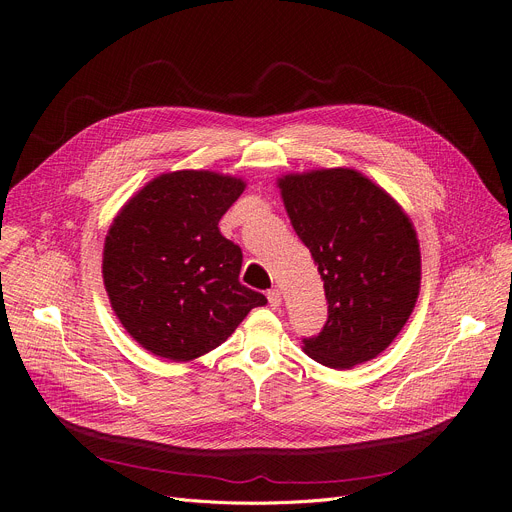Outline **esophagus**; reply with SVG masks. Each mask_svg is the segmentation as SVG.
I'll use <instances>...</instances> for the list:
<instances>
[{"instance_id":"esophagus-1","label":"esophagus","mask_w":512,"mask_h":512,"mask_svg":"<svg viewBox=\"0 0 512 512\" xmlns=\"http://www.w3.org/2000/svg\"><path fill=\"white\" fill-rule=\"evenodd\" d=\"M267 301H270V307L272 309H278L282 305V294L278 288H272L270 292H267Z\"/></svg>"}]
</instances>
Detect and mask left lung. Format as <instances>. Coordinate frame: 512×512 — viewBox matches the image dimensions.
Masks as SVG:
<instances>
[{
  "mask_svg": "<svg viewBox=\"0 0 512 512\" xmlns=\"http://www.w3.org/2000/svg\"><path fill=\"white\" fill-rule=\"evenodd\" d=\"M278 186L328 299L326 326L303 340L305 355L332 369L375 359L405 328L419 297L421 251L411 218L353 168L284 174Z\"/></svg>",
  "mask_w": 512,
  "mask_h": 512,
  "instance_id": "left-lung-1",
  "label": "left lung"
}]
</instances>
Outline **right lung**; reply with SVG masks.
I'll return each instance as SVG.
<instances>
[{
	"label": "right lung",
	"instance_id": "add662e5",
	"mask_svg": "<svg viewBox=\"0 0 512 512\" xmlns=\"http://www.w3.org/2000/svg\"><path fill=\"white\" fill-rule=\"evenodd\" d=\"M245 186L211 170L159 174L107 230L105 292L122 328L155 357L193 361L267 303L238 282L240 247L218 228Z\"/></svg>",
	"mask_w": 512,
	"mask_h": 512
}]
</instances>
